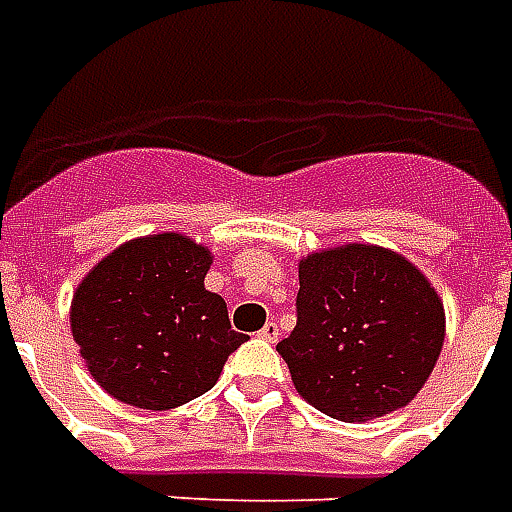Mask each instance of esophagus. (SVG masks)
Masks as SVG:
<instances>
[{"label": "esophagus", "instance_id": "esophagus-1", "mask_svg": "<svg viewBox=\"0 0 512 512\" xmlns=\"http://www.w3.org/2000/svg\"><path fill=\"white\" fill-rule=\"evenodd\" d=\"M260 337L266 340V343H277L279 340V326L274 321H268L263 329H260Z\"/></svg>", "mask_w": 512, "mask_h": 512}]
</instances>
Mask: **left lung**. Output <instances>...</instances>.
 Listing matches in <instances>:
<instances>
[{"label": "left lung", "instance_id": "left-lung-1", "mask_svg": "<svg viewBox=\"0 0 512 512\" xmlns=\"http://www.w3.org/2000/svg\"><path fill=\"white\" fill-rule=\"evenodd\" d=\"M299 321L277 343L293 386L340 422L408 406L444 345V304L408 257L373 244L299 260Z\"/></svg>", "mask_w": 512, "mask_h": 512}]
</instances>
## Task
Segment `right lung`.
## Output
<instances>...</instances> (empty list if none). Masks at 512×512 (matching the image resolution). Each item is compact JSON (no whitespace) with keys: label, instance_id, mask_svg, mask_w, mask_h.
Listing matches in <instances>:
<instances>
[{"label":"right lung","instance_id":"right-lung-1","mask_svg":"<svg viewBox=\"0 0 512 512\" xmlns=\"http://www.w3.org/2000/svg\"><path fill=\"white\" fill-rule=\"evenodd\" d=\"M211 249L183 233H153L101 257L71 301V332L106 395L167 411L205 395L246 334L205 290Z\"/></svg>","mask_w":512,"mask_h":512}]
</instances>
